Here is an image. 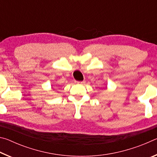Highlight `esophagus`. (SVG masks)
I'll list each match as a JSON object with an SVG mask.
<instances>
[{
  "label": "esophagus",
  "instance_id": "obj_1",
  "mask_svg": "<svg viewBox=\"0 0 157 157\" xmlns=\"http://www.w3.org/2000/svg\"><path fill=\"white\" fill-rule=\"evenodd\" d=\"M75 83H77V84H84L85 83V81H82V82L75 81Z\"/></svg>",
  "mask_w": 157,
  "mask_h": 157
}]
</instances>
